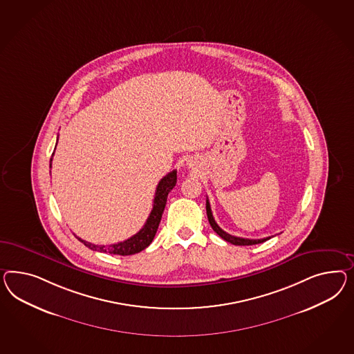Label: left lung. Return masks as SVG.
I'll return each mask as SVG.
<instances>
[{
	"label": "left lung",
	"instance_id": "1",
	"mask_svg": "<svg viewBox=\"0 0 354 354\" xmlns=\"http://www.w3.org/2000/svg\"><path fill=\"white\" fill-rule=\"evenodd\" d=\"M206 212H207V219H209V223H210L211 228L214 230V232H216V233L219 234L221 239H224V241H227V242H230L232 245H239V246H250V245H257V243L266 242L267 239H270V237L260 239H242V237H236V236L228 234L227 232H224V230L220 228L219 225L216 224L215 219H214V216H212V212H211L210 202H209V200H206Z\"/></svg>",
	"mask_w": 354,
	"mask_h": 354
}]
</instances>
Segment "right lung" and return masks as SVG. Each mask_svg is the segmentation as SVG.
<instances>
[{
  "mask_svg": "<svg viewBox=\"0 0 354 354\" xmlns=\"http://www.w3.org/2000/svg\"><path fill=\"white\" fill-rule=\"evenodd\" d=\"M51 161V160H50ZM176 184V170L169 172L166 176H163L162 179L158 183L157 188H156V196H154V201H153V209L147 219V223L144 224L143 228L139 230L136 234L130 239H124L122 242L113 243L109 246H97L93 245L90 242H86L84 239H78L81 241L86 248L94 250V251H100V252H109L113 255H134L140 252L142 250L148 248L152 243L153 239L156 236V232L158 230L160 221L162 218L163 210L166 206L167 201V196L171 192L172 188Z\"/></svg>",
  "mask_w": 354,
  "mask_h": 354,
  "instance_id": "obj_1",
  "label": "right lung"
}]
</instances>
